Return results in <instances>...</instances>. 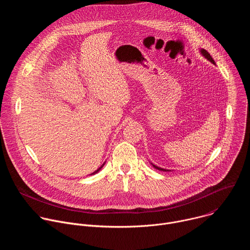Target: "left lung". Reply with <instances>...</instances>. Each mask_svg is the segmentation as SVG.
Returning <instances> with one entry per match:
<instances>
[{
  "mask_svg": "<svg viewBox=\"0 0 250 250\" xmlns=\"http://www.w3.org/2000/svg\"><path fill=\"white\" fill-rule=\"evenodd\" d=\"M201 53L203 54V56H205L208 61H210L212 64H216V62L213 61V59L211 58V56L209 55V53L207 51V50H205V49H201ZM153 165V164H152ZM153 167L155 168V169H158V170H160V171H167L166 169H163V168H160V167H158V166H156V165H153Z\"/></svg>",
  "mask_w": 250,
  "mask_h": 250,
  "instance_id": "left-lung-1",
  "label": "left lung"
}]
</instances>
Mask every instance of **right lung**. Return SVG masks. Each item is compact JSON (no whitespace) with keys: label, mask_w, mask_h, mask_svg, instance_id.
<instances>
[{"label":"right lung","mask_w":250,"mask_h":250,"mask_svg":"<svg viewBox=\"0 0 250 250\" xmlns=\"http://www.w3.org/2000/svg\"><path fill=\"white\" fill-rule=\"evenodd\" d=\"M104 165V164H103V165H102V166H101V167H100V168H99L97 171H95V172H94V173H92V174H95V173H97V172H98V171H99V170H100V169H101V168H102Z\"/></svg>","instance_id":"right-lung-1"}]
</instances>
